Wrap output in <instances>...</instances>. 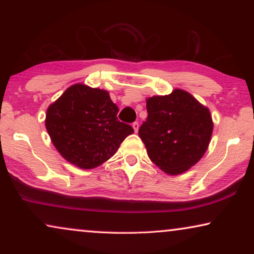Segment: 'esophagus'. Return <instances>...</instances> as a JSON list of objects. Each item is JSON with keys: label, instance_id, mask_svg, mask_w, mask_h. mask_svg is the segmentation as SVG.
Here are the masks:
<instances>
[{"label": "esophagus", "instance_id": "esophagus-1", "mask_svg": "<svg viewBox=\"0 0 254 254\" xmlns=\"http://www.w3.org/2000/svg\"><path fill=\"white\" fill-rule=\"evenodd\" d=\"M131 126H133L135 133H137V130H138V127H140V125H138V123H134L133 125H131Z\"/></svg>", "mask_w": 254, "mask_h": 254}]
</instances>
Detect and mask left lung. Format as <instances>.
Returning <instances> with one entry per match:
<instances>
[{
    "label": "left lung",
    "mask_w": 254,
    "mask_h": 254,
    "mask_svg": "<svg viewBox=\"0 0 254 254\" xmlns=\"http://www.w3.org/2000/svg\"><path fill=\"white\" fill-rule=\"evenodd\" d=\"M148 118L138 129L149 158L171 176L186 172L202 158L210 143L213 119L190 92L147 98Z\"/></svg>",
    "instance_id": "left-lung-1"
}]
</instances>
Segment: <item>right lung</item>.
I'll return each mask as SVG.
<instances>
[{"mask_svg":"<svg viewBox=\"0 0 254 254\" xmlns=\"http://www.w3.org/2000/svg\"><path fill=\"white\" fill-rule=\"evenodd\" d=\"M118 112L109 91L77 83L48 106L45 126L65 161L79 169H95L134 133L129 125L118 120Z\"/></svg>","mask_w":254,"mask_h":254,"instance_id":"obj_1","label":"right lung"}]
</instances>
